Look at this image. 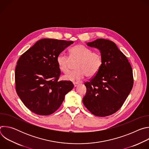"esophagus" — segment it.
<instances>
[{
  "label": "esophagus",
  "mask_w": 149,
  "mask_h": 149,
  "mask_svg": "<svg viewBox=\"0 0 149 149\" xmlns=\"http://www.w3.org/2000/svg\"><path fill=\"white\" fill-rule=\"evenodd\" d=\"M73 84H74V87H77L78 86V84L77 83V82H74Z\"/></svg>",
  "instance_id": "34e87169"
}]
</instances>
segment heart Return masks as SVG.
<instances>
[{
  "instance_id": "heart-1",
  "label": "heart",
  "mask_w": 149,
  "mask_h": 149,
  "mask_svg": "<svg viewBox=\"0 0 149 149\" xmlns=\"http://www.w3.org/2000/svg\"><path fill=\"white\" fill-rule=\"evenodd\" d=\"M70 57L59 54L56 58V63L61 71L67 73L70 70L71 62H76L75 71L62 77L64 81L77 82L82 80L85 76L88 78L94 77L100 71L102 63L101 54L92 52L90 48L82 45L74 46L70 50Z\"/></svg>"
}]
</instances>
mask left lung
Wrapping results in <instances>:
<instances>
[{"mask_svg":"<svg viewBox=\"0 0 149 149\" xmlns=\"http://www.w3.org/2000/svg\"><path fill=\"white\" fill-rule=\"evenodd\" d=\"M87 45L100 51L102 63L95 77L85 84L83 104L94 115L108 116L118 111L129 95L133 86L132 68L114 42L97 39Z\"/></svg>","mask_w":149,"mask_h":149,"instance_id":"left-lung-1","label":"left lung"}]
</instances>
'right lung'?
Returning a JSON list of instances; mask_svg holds the SVG:
<instances>
[{
	"mask_svg": "<svg viewBox=\"0 0 149 149\" xmlns=\"http://www.w3.org/2000/svg\"><path fill=\"white\" fill-rule=\"evenodd\" d=\"M72 41L42 39L19 58L15 69L16 93L34 113L48 116L56 111L73 88L71 81H58L57 56Z\"/></svg>",
	"mask_w": 149,
	"mask_h": 149,
	"instance_id": "right-lung-1",
	"label": "right lung"
}]
</instances>
